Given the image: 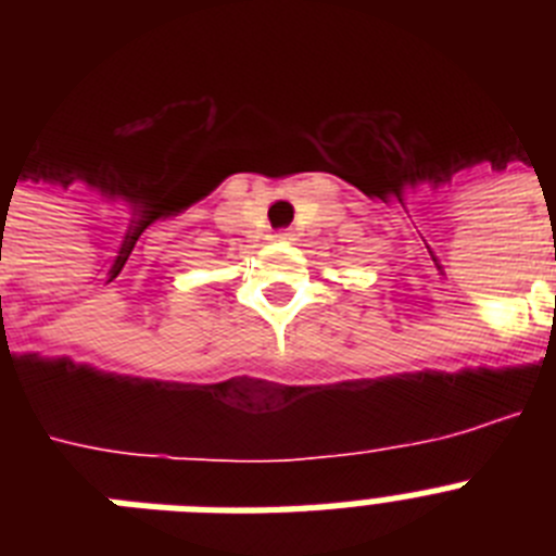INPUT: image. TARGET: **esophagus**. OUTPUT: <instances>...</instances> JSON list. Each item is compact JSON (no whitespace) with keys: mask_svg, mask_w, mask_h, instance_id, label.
Returning a JSON list of instances; mask_svg holds the SVG:
<instances>
[{"mask_svg":"<svg viewBox=\"0 0 556 556\" xmlns=\"http://www.w3.org/2000/svg\"><path fill=\"white\" fill-rule=\"evenodd\" d=\"M275 239H281V242H287V239H292V233H289V230H278V233H275Z\"/></svg>","mask_w":556,"mask_h":556,"instance_id":"1","label":"esophagus"}]
</instances>
